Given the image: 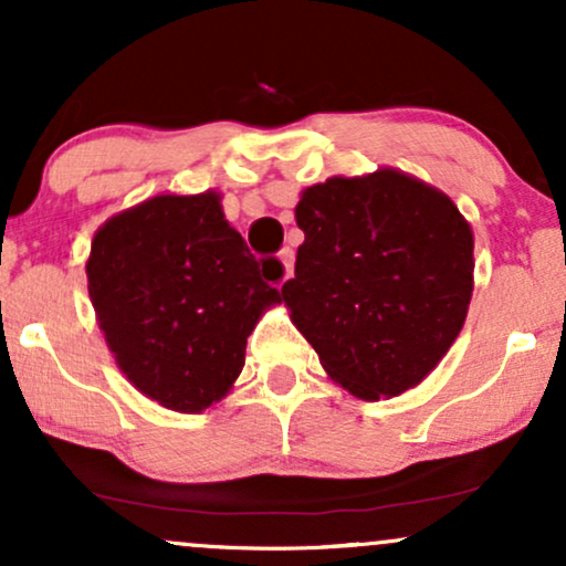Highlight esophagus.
<instances>
[{
  "mask_svg": "<svg viewBox=\"0 0 566 566\" xmlns=\"http://www.w3.org/2000/svg\"><path fill=\"white\" fill-rule=\"evenodd\" d=\"M279 261H282V269H284L282 282H287V279L295 274V250H292V247H284V250L279 252Z\"/></svg>",
  "mask_w": 566,
  "mask_h": 566,
  "instance_id": "obj_1",
  "label": "esophagus"
}]
</instances>
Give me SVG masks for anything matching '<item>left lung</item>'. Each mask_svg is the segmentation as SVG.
I'll return each mask as SVG.
<instances>
[{
    "instance_id": "obj_1",
    "label": "left lung",
    "mask_w": 566,
    "mask_h": 566,
    "mask_svg": "<svg viewBox=\"0 0 566 566\" xmlns=\"http://www.w3.org/2000/svg\"><path fill=\"white\" fill-rule=\"evenodd\" d=\"M305 242L282 297L329 378L399 396L439 365L473 290V233L450 197L405 172L329 178L295 207Z\"/></svg>"
}]
</instances>
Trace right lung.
<instances>
[{"label":"right lung","instance_id":"obj_1","mask_svg":"<svg viewBox=\"0 0 566 566\" xmlns=\"http://www.w3.org/2000/svg\"><path fill=\"white\" fill-rule=\"evenodd\" d=\"M265 263L212 191L165 193L108 220L93 239L87 290L127 380L175 412L223 399L258 316L282 301Z\"/></svg>","mask_w":566,"mask_h":566}]
</instances>
